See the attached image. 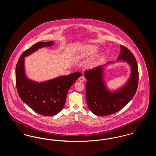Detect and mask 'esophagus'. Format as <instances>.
I'll return each instance as SVG.
<instances>
[{"label":"esophagus","instance_id":"34e87169","mask_svg":"<svg viewBox=\"0 0 156 156\" xmlns=\"http://www.w3.org/2000/svg\"><path fill=\"white\" fill-rule=\"evenodd\" d=\"M78 80L80 82H83L85 81V78H84L83 76H82L80 77V78H78Z\"/></svg>","mask_w":156,"mask_h":156}]
</instances>
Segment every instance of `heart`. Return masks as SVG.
<instances>
[{"instance_id": "b5f03b06", "label": "heart", "mask_w": 156, "mask_h": 156, "mask_svg": "<svg viewBox=\"0 0 156 156\" xmlns=\"http://www.w3.org/2000/svg\"><path fill=\"white\" fill-rule=\"evenodd\" d=\"M99 50L97 45L84 44L80 45L75 50L74 59L75 61H80L87 59L96 54ZM101 58V54H97L86 62L85 67L87 68H93L96 67Z\"/></svg>"}]
</instances>
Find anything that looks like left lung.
<instances>
[{
  "label": "left lung",
  "instance_id": "8db88e82",
  "mask_svg": "<svg viewBox=\"0 0 156 156\" xmlns=\"http://www.w3.org/2000/svg\"><path fill=\"white\" fill-rule=\"evenodd\" d=\"M126 62L131 68V75L126 83L118 89L111 90L104 80V69L116 62ZM86 99L90 111L98 116H107L122 109L133 98L138 86V66L133 54L126 47L120 45V52L116 61L85 71Z\"/></svg>",
  "mask_w": 156,
  "mask_h": 156
}]
</instances>
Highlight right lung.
<instances>
[{
    "instance_id": "1",
    "label": "right lung",
    "mask_w": 156,
    "mask_h": 156,
    "mask_svg": "<svg viewBox=\"0 0 156 156\" xmlns=\"http://www.w3.org/2000/svg\"><path fill=\"white\" fill-rule=\"evenodd\" d=\"M54 43V41L36 43L23 53L16 67V87L20 98L34 111L46 116H54L62 109L68 90L82 75L81 73L76 72L40 82L27 77L25 58L41 48L52 46Z\"/></svg>"
}]
</instances>
